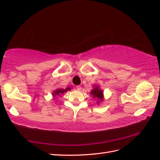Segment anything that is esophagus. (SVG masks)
Returning <instances> with one entry per match:
<instances>
[{
    "label": "esophagus",
    "instance_id": "obj_1",
    "mask_svg": "<svg viewBox=\"0 0 160 160\" xmlns=\"http://www.w3.org/2000/svg\"><path fill=\"white\" fill-rule=\"evenodd\" d=\"M76 88H77V89L78 91H80L81 89H82V87H81V86H79V85L77 86V87H76Z\"/></svg>",
    "mask_w": 160,
    "mask_h": 160
}]
</instances>
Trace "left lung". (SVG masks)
Listing matches in <instances>:
<instances>
[{"label": "left lung", "instance_id": "obj_1", "mask_svg": "<svg viewBox=\"0 0 160 160\" xmlns=\"http://www.w3.org/2000/svg\"><path fill=\"white\" fill-rule=\"evenodd\" d=\"M91 94L93 95V97L97 98V99L102 101L103 100V92L102 90H100L97 87H96L94 89H92L91 92Z\"/></svg>", "mask_w": 160, "mask_h": 160}]
</instances>
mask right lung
Returning <instances> with one entry per match:
<instances>
[{
  "instance_id": "add662e5",
  "label": "right lung",
  "mask_w": 160,
  "mask_h": 160,
  "mask_svg": "<svg viewBox=\"0 0 160 160\" xmlns=\"http://www.w3.org/2000/svg\"><path fill=\"white\" fill-rule=\"evenodd\" d=\"M69 90H71L70 87L66 88H65V89H61V88H58V89L56 90L55 92H53V95L55 96V97H56V96H59L61 94H63V93H65V92H67V91H69Z\"/></svg>"
}]
</instances>
